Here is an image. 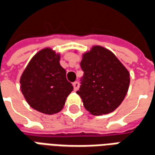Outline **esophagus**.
Returning a JSON list of instances; mask_svg holds the SVG:
<instances>
[{
	"label": "esophagus",
	"instance_id": "esophagus-1",
	"mask_svg": "<svg viewBox=\"0 0 155 155\" xmlns=\"http://www.w3.org/2000/svg\"><path fill=\"white\" fill-rule=\"evenodd\" d=\"M79 85H80V84H79V82H78V81H75V82L73 83V86H74V91H77L78 88H79Z\"/></svg>",
	"mask_w": 155,
	"mask_h": 155
}]
</instances>
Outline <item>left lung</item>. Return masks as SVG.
Here are the masks:
<instances>
[{
    "label": "left lung",
    "instance_id": "8db88e82",
    "mask_svg": "<svg viewBox=\"0 0 155 155\" xmlns=\"http://www.w3.org/2000/svg\"><path fill=\"white\" fill-rule=\"evenodd\" d=\"M83 81L76 92L91 114L102 115L115 110L130 86V72L115 54L101 45H93L82 54Z\"/></svg>",
    "mask_w": 155,
    "mask_h": 155
}]
</instances>
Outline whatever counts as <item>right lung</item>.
<instances>
[{
	"label": "right lung",
	"instance_id": "1",
	"mask_svg": "<svg viewBox=\"0 0 155 155\" xmlns=\"http://www.w3.org/2000/svg\"><path fill=\"white\" fill-rule=\"evenodd\" d=\"M60 60V53L51 47L44 48L31 58L20 79L21 91L26 102L43 114L60 112L73 91Z\"/></svg>",
	"mask_w": 155,
	"mask_h": 155
}]
</instances>
